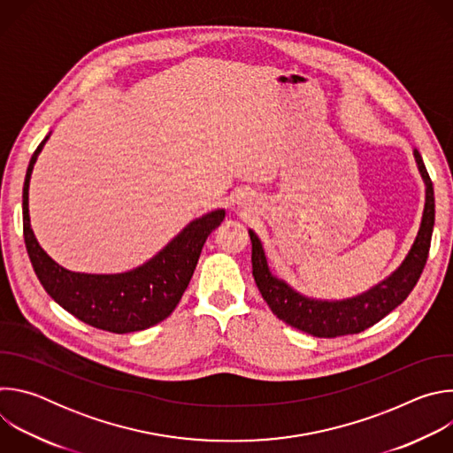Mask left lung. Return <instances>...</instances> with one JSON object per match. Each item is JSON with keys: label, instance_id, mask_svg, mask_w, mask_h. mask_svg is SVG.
I'll return each instance as SVG.
<instances>
[{"label": "left lung", "instance_id": "1", "mask_svg": "<svg viewBox=\"0 0 453 453\" xmlns=\"http://www.w3.org/2000/svg\"><path fill=\"white\" fill-rule=\"evenodd\" d=\"M414 159L425 182V208L419 231L400 267L358 296L330 301L297 292L285 280L273 274L262 240L249 229L252 276L257 290L278 319L313 337H341L367 330L409 297L425 269L435 220L434 188L418 149H414Z\"/></svg>", "mask_w": 453, "mask_h": 453}]
</instances>
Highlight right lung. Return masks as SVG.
Listing matches in <instances>:
<instances>
[{
	"label": "right lung",
	"mask_w": 453,
	"mask_h": 453,
	"mask_svg": "<svg viewBox=\"0 0 453 453\" xmlns=\"http://www.w3.org/2000/svg\"><path fill=\"white\" fill-rule=\"evenodd\" d=\"M51 134V133H50ZM50 134L35 149L23 186V233L32 267L50 297L79 320L98 330L131 334L166 319L180 301L208 234L220 226L226 210L191 220L143 265L118 274L73 273L58 265L39 245L28 213L34 165Z\"/></svg>",
	"instance_id": "right-lung-1"
}]
</instances>
